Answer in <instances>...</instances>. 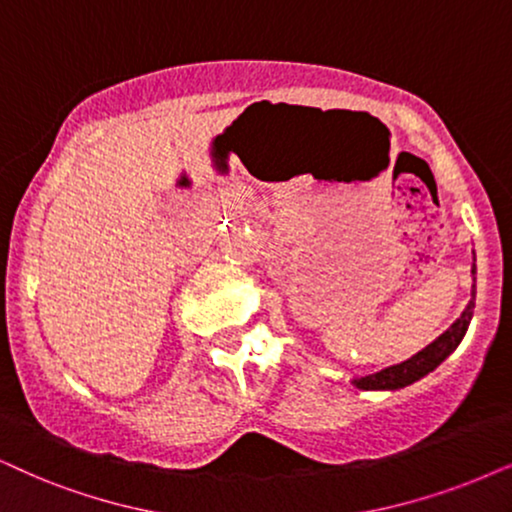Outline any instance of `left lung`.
<instances>
[{"instance_id": "1", "label": "left lung", "mask_w": 512, "mask_h": 512, "mask_svg": "<svg viewBox=\"0 0 512 512\" xmlns=\"http://www.w3.org/2000/svg\"><path fill=\"white\" fill-rule=\"evenodd\" d=\"M472 274H475V267H472ZM472 309H475V290H472V300L468 302V307L463 309V314L451 323L446 331L439 335L437 340H432L428 347L420 349L418 354H413L411 359L401 361V364L387 366L383 371L364 375V378H354L352 383L359 387V390H401V387L413 385L416 380L425 378L430 371L442 364V361L449 357L454 349L461 345L465 331H468L470 319H472Z\"/></svg>"}]
</instances>
